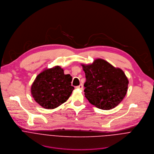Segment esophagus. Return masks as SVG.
I'll return each instance as SVG.
<instances>
[{"instance_id":"1","label":"esophagus","mask_w":154,"mask_h":154,"mask_svg":"<svg viewBox=\"0 0 154 154\" xmlns=\"http://www.w3.org/2000/svg\"><path fill=\"white\" fill-rule=\"evenodd\" d=\"M76 88H78V89H79V90H83V89H84V87H83V85L82 84H80L79 86H77L76 87Z\"/></svg>"}]
</instances>
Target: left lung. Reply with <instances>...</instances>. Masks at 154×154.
I'll return each instance as SVG.
<instances>
[{"label": "left lung", "mask_w": 154, "mask_h": 154, "mask_svg": "<svg viewBox=\"0 0 154 154\" xmlns=\"http://www.w3.org/2000/svg\"><path fill=\"white\" fill-rule=\"evenodd\" d=\"M81 66L86 78L84 94L91 104L109 110L122 101L128 91L129 81L121 69L101 58Z\"/></svg>", "instance_id": "8db88e82"}]
</instances>
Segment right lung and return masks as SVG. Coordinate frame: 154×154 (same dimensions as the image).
<instances>
[{
  "label": "right lung",
  "mask_w": 154,
  "mask_h": 154,
  "mask_svg": "<svg viewBox=\"0 0 154 154\" xmlns=\"http://www.w3.org/2000/svg\"><path fill=\"white\" fill-rule=\"evenodd\" d=\"M72 77L65 75L59 66L45 69L35 79L31 87L35 102L45 109H54L67 101L74 90Z\"/></svg>",
  "instance_id": "right-lung-1"
}]
</instances>
